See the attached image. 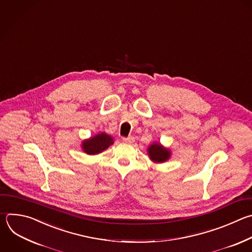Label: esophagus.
Segmentation results:
<instances>
[{"label":"esophagus","instance_id":"1","mask_svg":"<svg viewBox=\"0 0 252 252\" xmlns=\"http://www.w3.org/2000/svg\"><path fill=\"white\" fill-rule=\"evenodd\" d=\"M123 141L126 142V143H132L134 141V137L133 136H128V137H123Z\"/></svg>","mask_w":252,"mask_h":252}]
</instances>
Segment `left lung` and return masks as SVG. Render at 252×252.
Returning a JSON list of instances; mask_svg holds the SVG:
<instances>
[{"label":"left lung","instance_id":"obj_1","mask_svg":"<svg viewBox=\"0 0 252 252\" xmlns=\"http://www.w3.org/2000/svg\"><path fill=\"white\" fill-rule=\"evenodd\" d=\"M148 155L153 162L162 163L168 160L171 156V151L168 148H165L159 142L151 144L147 149Z\"/></svg>","mask_w":252,"mask_h":252}]
</instances>
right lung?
Returning <instances> with one entry per match:
<instances>
[{
  "label": "right lung",
  "mask_w": 252,
  "mask_h": 252,
  "mask_svg": "<svg viewBox=\"0 0 252 252\" xmlns=\"http://www.w3.org/2000/svg\"><path fill=\"white\" fill-rule=\"evenodd\" d=\"M113 143H114V138L111 135L105 132H102L89 139L84 140L82 142V149L87 154L94 155V154L103 152Z\"/></svg>",
  "instance_id": "obj_1"
}]
</instances>
